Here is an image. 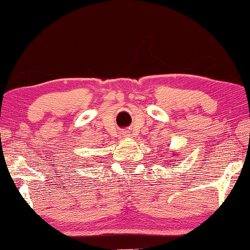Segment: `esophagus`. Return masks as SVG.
<instances>
[{
  "label": "esophagus",
  "instance_id": "34e87169",
  "mask_svg": "<svg viewBox=\"0 0 250 250\" xmlns=\"http://www.w3.org/2000/svg\"><path fill=\"white\" fill-rule=\"evenodd\" d=\"M123 136H125V137L130 136V133H129V131H125V133H123Z\"/></svg>",
  "mask_w": 250,
  "mask_h": 250
}]
</instances>
